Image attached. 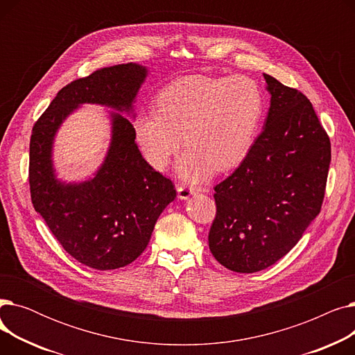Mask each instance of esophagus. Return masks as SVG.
<instances>
[{
    "instance_id": "obj_1",
    "label": "esophagus",
    "mask_w": 355,
    "mask_h": 355,
    "mask_svg": "<svg viewBox=\"0 0 355 355\" xmlns=\"http://www.w3.org/2000/svg\"><path fill=\"white\" fill-rule=\"evenodd\" d=\"M177 191H178V198H181V200H187L189 197L196 194V191L191 187H189V185H185V184H180L178 187H177Z\"/></svg>"
}]
</instances>
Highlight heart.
Wrapping results in <instances>:
<instances>
[{"label": "heart", "mask_w": 355, "mask_h": 355, "mask_svg": "<svg viewBox=\"0 0 355 355\" xmlns=\"http://www.w3.org/2000/svg\"><path fill=\"white\" fill-rule=\"evenodd\" d=\"M157 112H139L134 119L141 151L155 170H165L184 144L187 151L178 170L200 180L227 171L243 161L256 141L263 98L246 76L213 78L193 74L159 90Z\"/></svg>", "instance_id": "heart-1"}]
</instances>
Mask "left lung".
<instances>
[{"label":"left lung","mask_w":355,"mask_h":355,"mask_svg":"<svg viewBox=\"0 0 355 355\" xmlns=\"http://www.w3.org/2000/svg\"><path fill=\"white\" fill-rule=\"evenodd\" d=\"M263 76L270 93L265 128L237 170L214 187L210 252L239 273L272 266L300 241L321 211L331 162L329 137L309 99Z\"/></svg>","instance_id":"8db88e82"}]
</instances>
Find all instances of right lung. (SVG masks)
<instances>
[{
    "instance_id": "add662e5",
    "label": "right lung",
    "mask_w": 355,
    "mask_h": 355,
    "mask_svg": "<svg viewBox=\"0 0 355 355\" xmlns=\"http://www.w3.org/2000/svg\"><path fill=\"white\" fill-rule=\"evenodd\" d=\"M146 67L137 63L103 67L66 85L33 126L28 182L31 201L53 236L92 269L132 263L145 250L159 214L177 193L141 155L132 123L112 112V141L92 180L64 184L54 175L51 146L60 123L82 103L132 110Z\"/></svg>"
}]
</instances>
